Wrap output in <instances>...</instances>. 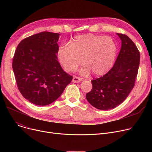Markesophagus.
<instances>
[{"label":"esophagus","mask_w":152,"mask_h":152,"mask_svg":"<svg viewBox=\"0 0 152 152\" xmlns=\"http://www.w3.org/2000/svg\"><path fill=\"white\" fill-rule=\"evenodd\" d=\"M83 81L82 78L81 77H76V76H75L73 77V83H79Z\"/></svg>","instance_id":"esophagus-1"}]
</instances>
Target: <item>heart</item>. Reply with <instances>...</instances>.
Masks as SVG:
<instances>
[{
	"mask_svg": "<svg viewBox=\"0 0 152 152\" xmlns=\"http://www.w3.org/2000/svg\"><path fill=\"white\" fill-rule=\"evenodd\" d=\"M117 45L114 40L93 34L75 37L69 45H62L57 55L61 65L66 71H75L82 61L80 69L83 75H89L91 71L95 76L106 74L113 67L117 55Z\"/></svg>",
	"mask_w": 152,
	"mask_h": 152,
	"instance_id": "1",
	"label": "heart"
}]
</instances>
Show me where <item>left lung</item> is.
Returning <instances> with one entry per match:
<instances>
[{"instance_id":"8db88e82","label":"left lung","mask_w":152,"mask_h":152,"mask_svg":"<svg viewBox=\"0 0 152 152\" xmlns=\"http://www.w3.org/2000/svg\"><path fill=\"white\" fill-rule=\"evenodd\" d=\"M121 47L117 59L107 73L91 81L92 89L86 95L87 100L102 110L113 109L128 96L134 86L140 63V53L132 40L117 33Z\"/></svg>"}]
</instances>
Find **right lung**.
Returning a JSON list of instances; mask_svg holds the SVG:
<instances>
[{"label": "right lung", "instance_id": "1", "mask_svg": "<svg viewBox=\"0 0 152 152\" xmlns=\"http://www.w3.org/2000/svg\"><path fill=\"white\" fill-rule=\"evenodd\" d=\"M59 36L47 31L31 36L22 40L14 54L12 68L18 88L36 105L55 101L73 79L57 59Z\"/></svg>", "mask_w": 152, "mask_h": 152}]
</instances>
